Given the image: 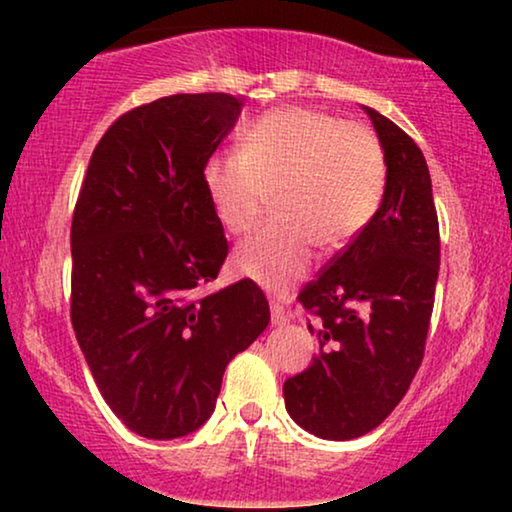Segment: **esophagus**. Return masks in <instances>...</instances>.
Instances as JSON below:
<instances>
[{
    "label": "esophagus",
    "mask_w": 512,
    "mask_h": 512,
    "mask_svg": "<svg viewBox=\"0 0 512 512\" xmlns=\"http://www.w3.org/2000/svg\"><path fill=\"white\" fill-rule=\"evenodd\" d=\"M270 317H272V324H275V326H284L286 321L291 319V314H289V310H286L284 305L272 303L270 305Z\"/></svg>",
    "instance_id": "obj_1"
}]
</instances>
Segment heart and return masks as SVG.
<instances>
[{"instance_id": "heart-1", "label": "heart", "mask_w": 512, "mask_h": 512, "mask_svg": "<svg viewBox=\"0 0 512 512\" xmlns=\"http://www.w3.org/2000/svg\"><path fill=\"white\" fill-rule=\"evenodd\" d=\"M205 193L228 235H244L272 195L275 219L235 251V268L270 291L310 270L314 251H340L375 219L387 158L368 125L310 107H279L244 132L242 151L207 158Z\"/></svg>"}]
</instances>
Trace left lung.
<instances>
[{
	"mask_svg": "<svg viewBox=\"0 0 512 512\" xmlns=\"http://www.w3.org/2000/svg\"><path fill=\"white\" fill-rule=\"evenodd\" d=\"M387 158L368 228L298 293L317 319L310 366L284 382L293 422L326 440L373 431L401 403L429 335L440 230L426 160L408 132L366 107Z\"/></svg>",
	"mask_w": 512,
	"mask_h": 512,
	"instance_id": "obj_1",
	"label": "left lung"
}]
</instances>
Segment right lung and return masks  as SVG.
I'll use <instances>...</instances> for the list:
<instances>
[{
    "label": "right lung",
    "mask_w": 512,
    "mask_h": 512,
    "mask_svg": "<svg viewBox=\"0 0 512 512\" xmlns=\"http://www.w3.org/2000/svg\"><path fill=\"white\" fill-rule=\"evenodd\" d=\"M240 109L228 93H181L125 111L76 198L72 326L102 398L144 438L205 424L223 370L270 321L251 279L193 296L228 256L202 172Z\"/></svg>",
    "instance_id": "obj_1"
}]
</instances>
